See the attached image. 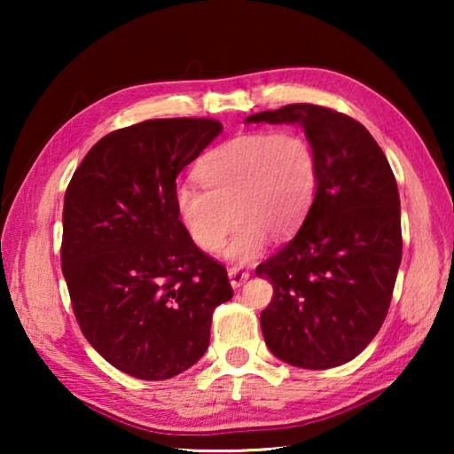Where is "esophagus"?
Masks as SVG:
<instances>
[{
	"label": "esophagus",
	"instance_id": "1",
	"mask_svg": "<svg viewBox=\"0 0 454 454\" xmlns=\"http://www.w3.org/2000/svg\"><path fill=\"white\" fill-rule=\"evenodd\" d=\"M248 272L246 270H242V268H238V266H232V268H228V278H230V284H232L234 288H240L242 284L248 280Z\"/></svg>",
	"mask_w": 454,
	"mask_h": 454
}]
</instances>
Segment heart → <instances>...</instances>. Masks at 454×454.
Instances as JSON below:
<instances>
[{
    "label": "heart",
    "instance_id": "1",
    "mask_svg": "<svg viewBox=\"0 0 454 454\" xmlns=\"http://www.w3.org/2000/svg\"><path fill=\"white\" fill-rule=\"evenodd\" d=\"M198 180L176 188V210L200 248L216 252L238 224L228 256L256 258L266 236H286L301 226L320 178L318 156L298 132H250L230 137L198 164Z\"/></svg>",
    "mask_w": 454,
    "mask_h": 454
}]
</instances>
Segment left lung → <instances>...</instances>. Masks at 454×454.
Segmentation results:
<instances>
[{"label":"left lung","mask_w":454,"mask_h":454,"mask_svg":"<svg viewBox=\"0 0 454 454\" xmlns=\"http://www.w3.org/2000/svg\"><path fill=\"white\" fill-rule=\"evenodd\" d=\"M248 121L302 126L320 168L301 230L256 268L274 288L260 314L264 340L292 366H340L368 347L393 301L403 258L395 174L368 129L342 112L288 104Z\"/></svg>","instance_id":"8db88e82"}]
</instances>
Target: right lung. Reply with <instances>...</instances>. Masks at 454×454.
<instances>
[{"label":"right lung","instance_id":"1","mask_svg":"<svg viewBox=\"0 0 454 454\" xmlns=\"http://www.w3.org/2000/svg\"><path fill=\"white\" fill-rule=\"evenodd\" d=\"M210 118L145 120L104 136L67 184L61 272L83 336L118 371L166 380L208 348L232 298L224 264L192 240L176 178L220 134Z\"/></svg>","mask_w":454,"mask_h":454}]
</instances>
